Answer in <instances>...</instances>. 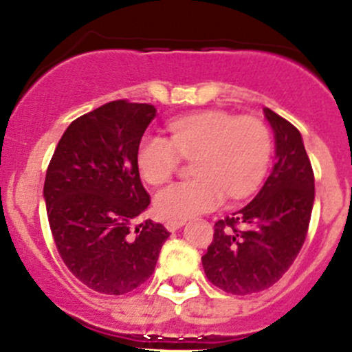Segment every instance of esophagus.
Masks as SVG:
<instances>
[{
    "instance_id": "1",
    "label": "esophagus",
    "mask_w": 352,
    "mask_h": 352,
    "mask_svg": "<svg viewBox=\"0 0 352 352\" xmlns=\"http://www.w3.org/2000/svg\"><path fill=\"white\" fill-rule=\"evenodd\" d=\"M184 225H186V223H184V221H166L165 223V228L168 230L170 233H173V232H177V230H179V228H182Z\"/></svg>"
}]
</instances>
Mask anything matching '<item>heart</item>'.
<instances>
[{"label": "heart", "mask_w": 352, "mask_h": 352, "mask_svg": "<svg viewBox=\"0 0 352 352\" xmlns=\"http://www.w3.org/2000/svg\"><path fill=\"white\" fill-rule=\"evenodd\" d=\"M170 140L141 138L136 165L151 186L165 182L179 165V155L192 160L194 180L173 182L155 196L163 219L186 221L219 208L225 192L232 199L250 194L265 175L272 141L267 126L255 117L221 110L192 113L168 124Z\"/></svg>", "instance_id": "obj_1"}]
</instances>
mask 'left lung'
Here are the masks:
<instances>
[{"label":"left lung","instance_id":"obj_1","mask_svg":"<svg viewBox=\"0 0 352 352\" xmlns=\"http://www.w3.org/2000/svg\"><path fill=\"white\" fill-rule=\"evenodd\" d=\"M264 116L274 133L271 173L245 208L216 223L201 258L209 281L232 294L258 293L283 278L303 247L314 209V170L300 131L271 109Z\"/></svg>","mask_w":352,"mask_h":352}]
</instances>
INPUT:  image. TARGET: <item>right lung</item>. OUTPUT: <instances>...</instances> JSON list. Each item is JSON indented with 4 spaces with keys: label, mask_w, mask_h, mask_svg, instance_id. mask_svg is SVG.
<instances>
[{
    "label": "right lung",
    "mask_w": 352,
    "mask_h": 352,
    "mask_svg": "<svg viewBox=\"0 0 352 352\" xmlns=\"http://www.w3.org/2000/svg\"><path fill=\"white\" fill-rule=\"evenodd\" d=\"M155 105L116 100L67 126L49 163L44 201L66 267L104 294H124L148 281L170 233L146 219L150 206L136 165Z\"/></svg>",
    "instance_id": "1"
}]
</instances>
